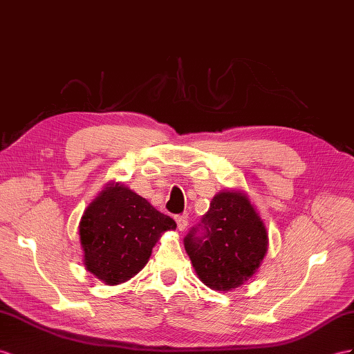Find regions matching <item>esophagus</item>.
Here are the masks:
<instances>
[{"instance_id":"obj_1","label":"esophagus","mask_w":354,"mask_h":354,"mask_svg":"<svg viewBox=\"0 0 354 354\" xmlns=\"http://www.w3.org/2000/svg\"><path fill=\"white\" fill-rule=\"evenodd\" d=\"M175 221H176V225H178V230L179 232H184L187 229V225H188L187 216H176Z\"/></svg>"}]
</instances>
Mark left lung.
<instances>
[{
    "instance_id": "obj_1",
    "label": "left lung",
    "mask_w": 354,
    "mask_h": 354,
    "mask_svg": "<svg viewBox=\"0 0 354 354\" xmlns=\"http://www.w3.org/2000/svg\"><path fill=\"white\" fill-rule=\"evenodd\" d=\"M202 236L189 232L184 245L198 279L215 292L243 286L263 261L269 238L266 225L245 192L216 193L202 220Z\"/></svg>"
}]
</instances>
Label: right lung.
Listing matches in <instances>:
<instances>
[{"instance_id": "1", "label": "right lung", "mask_w": 354, "mask_h": 354, "mask_svg": "<svg viewBox=\"0 0 354 354\" xmlns=\"http://www.w3.org/2000/svg\"><path fill=\"white\" fill-rule=\"evenodd\" d=\"M176 223L122 183H109L79 223L84 265L106 286L131 279L148 263L161 234Z\"/></svg>"}]
</instances>
